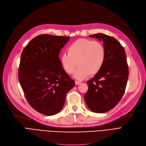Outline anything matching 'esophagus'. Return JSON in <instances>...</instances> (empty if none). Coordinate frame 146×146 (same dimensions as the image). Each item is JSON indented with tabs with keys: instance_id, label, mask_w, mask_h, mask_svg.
Returning a JSON list of instances; mask_svg holds the SVG:
<instances>
[{
	"instance_id": "esophagus-1",
	"label": "esophagus",
	"mask_w": 146,
	"mask_h": 146,
	"mask_svg": "<svg viewBox=\"0 0 146 146\" xmlns=\"http://www.w3.org/2000/svg\"><path fill=\"white\" fill-rule=\"evenodd\" d=\"M80 84V82H79V81H77V80H76V81H75V84H76V85H79Z\"/></svg>"
}]
</instances>
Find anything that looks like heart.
Returning a JSON list of instances; mask_svg holds the SVG:
<instances>
[{"label": "heart", "instance_id": "b5f03b06", "mask_svg": "<svg viewBox=\"0 0 146 146\" xmlns=\"http://www.w3.org/2000/svg\"><path fill=\"white\" fill-rule=\"evenodd\" d=\"M67 53L60 56L63 70L72 74L77 67L74 77L83 80L90 74L94 75L103 67L106 59V50L100 42L80 38L72 42L67 48Z\"/></svg>", "mask_w": 146, "mask_h": 146}]
</instances>
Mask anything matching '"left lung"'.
Returning a JSON list of instances; mask_svg holds the SVG:
<instances>
[{"label": "left lung", "instance_id": "8db88e82", "mask_svg": "<svg viewBox=\"0 0 146 146\" xmlns=\"http://www.w3.org/2000/svg\"><path fill=\"white\" fill-rule=\"evenodd\" d=\"M103 41L106 59L103 67L88 80L84 98L90 110L104 113L114 108L125 93L129 70L125 49L115 38L104 34L89 35Z\"/></svg>", "mask_w": 146, "mask_h": 146}]
</instances>
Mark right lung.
Here are the masks:
<instances>
[{
  "instance_id": "add662e5",
  "label": "right lung",
  "mask_w": 146,
  "mask_h": 146,
  "mask_svg": "<svg viewBox=\"0 0 146 146\" xmlns=\"http://www.w3.org/2000/svg\"><path fill=\"white\" fill-rule=\"evenodd\" d=\"M69 36L42 34L34 38L21 53L19 80L26 100L46 115H55L74 85L61 67L59 54Z\"/></svg>"
}]
</instances>
